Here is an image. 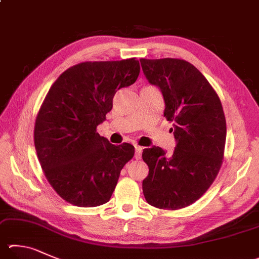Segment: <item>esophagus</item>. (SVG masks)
Here are the masks:
<instances>
[{"mask_svg": "<svg viewBox=\"0 0 259 259\" xmlns=\"http://www.w3.org/2000/svg\"><path fill=\"white\" fill-rule=\"evenodd\" d=\"M143 147H140V146H138V145H136L135 146V157L137 158V159H139L140 157H142V153H143Z\"/></svg>", "mask_w": 259, "mask_h": 259, "instance_id": "34e87169", "label": "esophagus"}]
</instances>
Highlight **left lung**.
Returning a JSON list of instances; mask_svg holds the SVG:
<instances>
[{
  "label": "left lung",
  "mask_w": 259,
  "mask_h": 259,
  "mask_svg": "<svg viewBox=\"0 0 259 259\" xmlns=\"http://www.w3.org/2000/svg\"><path fill=\"white\" fill-rule=\"evenodd\" d=\"M149 83L161 89L164 116L173 122L172 155L153 146L143 150L149 172L143 181L147 203L176 210L203 196L223 162L227 122L218 94L203 73L180 59H140Z\"/></svg>",
  "instance_id": "obj_1"
}]
</instances>
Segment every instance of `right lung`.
Instances as JSON below:
<instances>
[{
	"label": "right lung",
	"instance_id": "obj_1",
	"mask_svg": "<svg viewBox=\"0 0 259 259\" xmlns=\"http://www.w3.org/2000/svg\"><path fill=\"white\" fill-rule=\"evenodd\" d=\"M139 61L82 62L52 84L36 117L34 142L40 166L61 198L79 207L107 203L135 147L115 146L96 128L120 88L139 76Z\"/></svg>",
	"mask_w": 259,
	"mask_h": 259
}]
</instances>
